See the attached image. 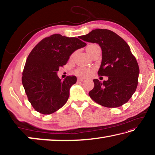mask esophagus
Returning <instances> with one entry per match:
<instances>
[{"label": "esophagus", "mask_w": 155, "mask_h": 155, "mask_svg": "<svg viewBox=\"0 0 155 155\" xmlns=\"http://www.w3.org/2000/svg\"><path fill=\"white\" fill-rule=\"evenodd\" d=\"M84 79H85L84 78H78L77 81H78V82H80V81H83Z\"/></svg>", "instance_id": "esophagus-1"}]
</instances>
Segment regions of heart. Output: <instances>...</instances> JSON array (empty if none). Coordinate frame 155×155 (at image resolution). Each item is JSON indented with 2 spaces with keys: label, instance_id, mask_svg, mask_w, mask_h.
<instances>
[{
  "label": "heart",
  "instance_id": "b5f03b06",
  "mask_svg": "<svg viewBox=\"0 0 155 155\" xmlns=\"http://www.w3.org/2000/svg\"><path fill=\"white\" fill-rule=\"evenodd\" d=\"M96 46H98V45H96V44H90V45L87 46V48H91V47ZM75 73H76V74L81 76V77H89V76H90L91 74V73H92V70H91V69H89V68H78V69L76 70Z\"/></svg>",
  "mask_w": 155,
  "mask_h": 155
}]
</instances>
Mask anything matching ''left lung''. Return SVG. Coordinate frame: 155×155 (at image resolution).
Wrapping results in <instances>:
<instances>
[{
    "instance_id": "1",
    "label": "left lung",
    "mask_w": 155,
    "mask_h": 155,
    "mask_svg": "<svg viewBox=\"0 0 155 155\" xmlns=\"http://www.w3.org/2000/svg\"><path fill=\"white\" fill-rule=\"evenodd\" d=\"M87 42L97 43L102 49L99 76L108 77L103 83L94 79V87L90 98L101 105L109 108L127 103L136 90L140 68L128 44L116 33L97 28L81 37Z\"/></svg>"
}]
</instances>
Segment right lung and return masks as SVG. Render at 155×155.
I'll return each mask as SVG.
<instances>
[{
	"label": "right lung",
	"mask_w": 155,
	"mask_h": 155,
	"mask_svg": "<svg viewBox=\"0 0 155 155\" xmlns=\"http://www.w3.org/2000/svg\"><path fill=\"white\" fill-rule=\"evenodd\" d=\"M85 46L78 38L54 34L43 39L33 48L22 72V83L35 111L51 114L66 103L70 89L77 82V77L68 76L62 81L57 72L66 64L72 52Z\"/></svg>",
	"instance_id": "add662e5"
}]
</instances>
